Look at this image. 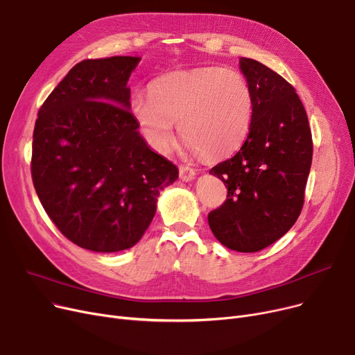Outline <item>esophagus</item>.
Wrapping results in <instances>:
<instances>
[{"mask_svg":"<svg viewBox=\"0 0 355 355\" xmlns=\"http://www.w3.org/2000/svg\"><path fill=\"white\" fill-rule=\"evenodd\" d=\"M196 177V170L189 165H181L180 166V178L182 181H193Z\"/></svg>","mask_w":355,"mask_h":355,"instance_id":"34e87169","label":"esophagus"}]
</instances>
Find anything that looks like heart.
I'll return each mask as SVG.
<instances>
[{"label":"heart","instance_id":"1","mask_svg":"<svg viewBox=\"0 0 355 355\" xmlns=\"http://www.w3.org/2000/svg\"><path fill=\"white\" fill-rule=\"evenodd\" d=\"M130 110L155 151L166 153L175 122L187 148L207 159H221L245 142L253 116L252 89L243 74L223 67H200L164 74L137 93Z\"/></svg>","mask_w":355,"mask_h":355}]
</instances>
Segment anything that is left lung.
I'll return each mask as SVG.
<instances>
[{"label": "left lung", "mask_w": 355, "mask_h": 355, "mask_svg": "<svg viewBox=\"0 0 355 355\" xmlns=\"http://www.w3.org/2000/svg\"><path fill=\"white\" fill-rule=\"evenodd\" d=\"M252 89L253 116L234 157L213 166L227 198L209 213V226L223 246L259 252L281 239L304 206L312 162V135L295 87L268 66L240 59Z\"/></svg>", "instance_id": "left-lung-1"}]
</instances>
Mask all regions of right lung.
I'll return each instance as SVG.
<instances>
[{"instance_id": "1", "label": "right lung", "mask_w": 355, "mask_h": 355, "mask_svg": "<svg viewBox=\"0 0 355 355\" xmlns=\"http://www.w3.org/2000/svg\"><path fill=\"white\" fill-rule=\"evenodd\" d=\"M139 58L83 60L39 110L31 177L62 234L79 248L112 253L137 245L178 168L138 132L126 86Z\"/></svg>"}]
</instances>
